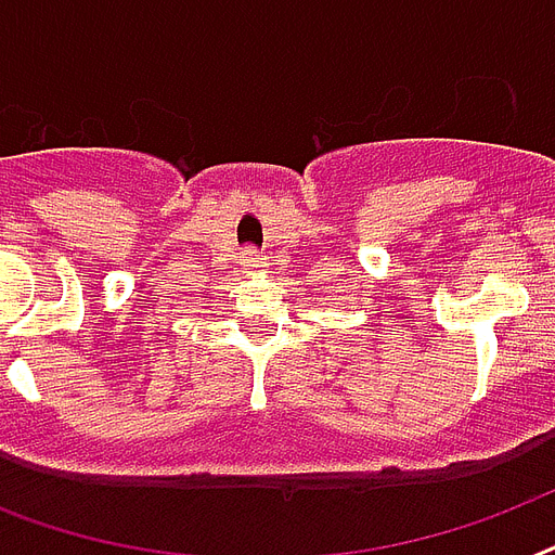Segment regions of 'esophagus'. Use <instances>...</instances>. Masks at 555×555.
<instances>
[{
	"label": "esophagus",
	"mask_w": 555,
	"mask_h": 555,
	"mask_svg": "<svg viewBox=\"0 0 555 555\" xmlns=\"http://www.w3.org/2000/svg\"><path fill=\"white\" fill-rule=\"evenodd\" d=\"M238 264H242L247 273H259L261 268H264V261L259 259V253L253 250V247H247V250H242V256H238Z\"/></svg>",
	"instance_id": "esophagus-1"
}]
</instances>
